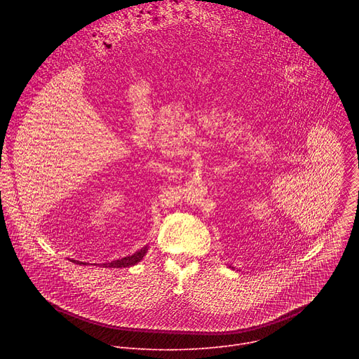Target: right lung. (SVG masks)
I'll list each match as a JSON object with an SVG mask.
<instances>
[{
  "label": "right lung",
  "mask_w": 359,
  "mask_h": 359,
  "mask_svg": "<svg viewBox=\"0 0 359 359\" xmlns=\"http://www.w3.org/2000/svg\"><path fill=\"white\" fill-rule=\"evenodd\" d=\"M147 250H149V245H144V247H142L140 250H137L136 252H133L132 255H126V257H123V259H119V260L107 263V264H104V266H105V267H112V269H126V267H132V266L137 264V263L144 257ZM72 262H74L75 264H83V266H85V263H82V262H76V260H72Z\"/></svg>",
  "instance_id": "obj_1"
}]
</instances>
